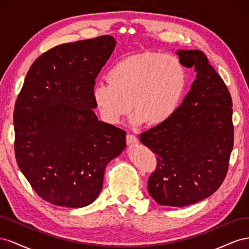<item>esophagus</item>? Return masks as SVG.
<instances>
[{"mask_svg":"<svg viewBox=\"0 0 249 249\" xmlns=\"http://www.w3.org/2000/svg\"><path fill=\"white\" fill-rule=\"evenodd\" d=\"M126 143H127V145L136 144V143H138V138L133 134L126 135Z\"/></svg>","mask_w":249,"mask_h":249,"instance_id":"obj_1","label":"esophagus"}]
</instances>
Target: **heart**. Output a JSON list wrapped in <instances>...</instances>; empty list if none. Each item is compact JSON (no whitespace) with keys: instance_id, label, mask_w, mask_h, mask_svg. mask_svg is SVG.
<instances>
[{"instance_id":"b5f03b06","label":"heart","mask_w":249,"mask_h":249,"mask_svg":"<svg viewBox=\"0 0 249 249\" xmlns=\"http://www.w3.org/2000/svg\"><path fill=\"white\" fill-rule=\"evenodd\" d=\"M107 83H97L92 96L102 119L118 124L134 109L131 123L161 124L173 114L187 86L185 65L173 55L144 52L113 65Z\"/></svg>"}]
</instances>
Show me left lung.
I'll list each match as a JSON object with an SVG mask.
<instances>
[{
	"label": "left lung",
	"instance_id": "left-lung-1",
	"mask_svg": "<svg viewBox=\"0 0 249 249\" xmlns=\"http://www.w3.org/2000/svg\"><path fill=\"white\" fill-rule=\"evenodd\" d=\"M196 80L182 105L161 124L140 134L157 154L148 193L159 205L186 207L212 195L229 169L233 145L232 102L227 85L201 51H178Z\"/></svg>",
	"mask_w": 249,
	"mask_h": 249
}]
</instances>
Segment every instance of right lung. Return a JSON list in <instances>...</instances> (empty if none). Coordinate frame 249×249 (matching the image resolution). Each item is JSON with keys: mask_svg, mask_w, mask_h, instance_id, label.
<instances>
[{"mask_svg": "<svg viewBox=\"0 0 249 249\" xmlns=\"http://www.w3.org/2000/svg\"><path fill=\"white\" fill-rule=\"evenodd\" d=\"M115 44L114 37L103 35L43 53L17 99L18 165L35 192L55 206L93 202L107 164L125 147V132L101 122L92 110L95 79Z\"/></svg>", "mask_w": 249, "mask_h": 249, "instance_id": "add662e5", "label": "right lung"}]
</instances>
